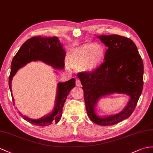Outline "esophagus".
<instances>
[{"label": "esophagus", "mask_w": 153, "mask_h": 153, "mask_svg": "<svg viewBox=\"0 0 153 153\" xmlns=\"http://www.w3.org/2000/svg\"><path fill=\"white\" fill-rule=\"evenodd\" d=\"M76 86H81L80 80L79 79H76Z\"/></svg>", "instance_id": "esophagus-1"}]
</instances>
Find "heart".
<instances>
[{
	"label": "heart",
	"instance_id": "b5f03b06",
	"mask_svg": "<svg viewBox=\"0 0 153 153\" xmlns=\"http://www.w3.org/2000/svg\"><path fill=\"white\" fill-rule=\"evenodd\" d=\"M105 54V48L101 45L85 43L70 51L68 64L73 69L82 68L88 72H93L102 64Z\"/></svg>",
	"mask_w": 153,
	"mask_h": 153
}]
</instances>
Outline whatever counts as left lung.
Returning <instances> with one entry per match:
<instances>
[{
  "label": "left lung",
  "instance_id": "left-lung-1",
  "mask_svg": "<svg viewBox=\"0 0 153 153\" xmlns=\"http://www.w3.org/2000/svg\"><path fill=\"white\" fill-rule=\"evenodd\" d=\"M97 38L108 47L105 62L95 71L78 74L84 91L89 119L102 126L114 125L127 119L134 110L143 85V64L135 43L126 37L103 35ZM130 97L125 108L117 114L100 118L95 112L99 99L112 93Z\"/></svg>",
  "mask_w": 153,
  "mask_h": 153
}]
</instances>
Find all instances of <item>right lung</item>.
Listing matches in <instances>:
<instances>
[{"instance_id":"right-lung-1","label":"right lung","mask_w":153,"mask_h":153,"mask_svg":"<svg viewBox=\"0 0 153 153\" xmlns=\"http://www.w3.org/2000/svg\"><path fill=\"white\" fill-rule=\"evenodd\" d=\"M65 52L58 37L44 38L36 36L28 39L23 44L13 57L11 64L9 77V88L12 92V80L17 71L32 61H42L55 69L64 68ZM75 85V79L73 78L65 82H59L57 86L55 106L53 111L38 120H32L21 114L25 120L37 126H44L57 123L61 119L63 107L71 89ZM13 103L15 105L12 96Z\"/></svg>"}]
</instances>
